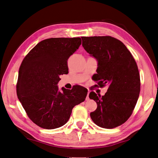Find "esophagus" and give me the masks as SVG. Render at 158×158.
I'll use <instances>...</instances> for the list:
<instances>
[{"instance_id": "obj_1", "label": "esophagus", "mask_w": 158, "mask_h": 158, "mask_svg": "<svg viewBox=\"0 0 158 158\" xmlns=\"http://www.w3.org/2000/svg\"><path fill=\"white\" fill-rule=\"evenodd\" d=\"M89 94H90V91L89 90V91H88V93H87V99H89Z\"/></svg>"}]
</instances>
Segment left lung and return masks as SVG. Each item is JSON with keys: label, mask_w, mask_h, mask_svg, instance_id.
<instances>
[{"label": "left lung", "mask_w": 158, "mask_h": 158, "mask_svg": "<svg viewBox=\"0 0 158 158\" xmlns=\"http://www.w3.org/2000/svg\"><path fill=\"white\" fill-rule=\"evenodd\" d=\"M81 39L85 50L98 60L95 81L101 87L109 86L103 96L89 94V98L98 105L91 118L103 128L119 126L131 115L139 95L140 77L135 60L122 42L110 36Z\"/></svg>", "instance_id": "1"}]
</instances>
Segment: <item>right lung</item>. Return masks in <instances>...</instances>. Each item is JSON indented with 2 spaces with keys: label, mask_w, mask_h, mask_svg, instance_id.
Wrapping results in <instances>:
<instances>
[{
  "label": "right lung",
  "mask_w": 158,
  "mask_h": 158,
  "mask_svg": "<svg viewBox=\"0 0 158 158\" xmlns=\"http://www.w3.org/2000/svg\"><path fill=\"white\" fill-rule=\"evenodd\" d=\"M81 39L50 38L39 42L23 59L17 85L18 98L27 115L38 126L52 129L63 126L72 110L84 102L87 89L77 85L59 90V76L68 73L67 60Z\"/></svg>",
  "instance_id": "obj_1"
}]
</instances>
